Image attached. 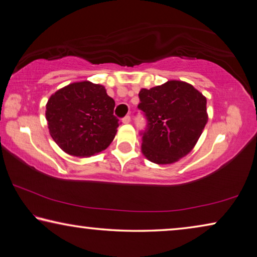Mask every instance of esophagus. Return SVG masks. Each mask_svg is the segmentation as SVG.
Listing matches in <instances>:
<instances>
[{"label":"esophagus","instance_id":"34e87169","mask_svg":"<svg viewBox=\"0 0 257 257\" xmlns=\"http://www.w3.org/2000/svg\"><path fill=\"white\" fill-rule=\"evenodd\" d=\"M122 122L123 123H129L130 122V115H125L124 118L122 119Z\"/></svg>","mask_w":257,"mask_h":257}]
</instances>
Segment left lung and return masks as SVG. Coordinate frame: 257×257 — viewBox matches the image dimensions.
Masks as SVG:
<instances>
[{
    "instance_id": "obj_1",
    "label": "left lung",
    "mask_w": 257,
    "mask_h": 257,
    "mask_svg": "<svg viewBox=\"0 0 257 257\" xmlns=\"http://www.w3.org/2000/svg\"><path fill=\"white\" fill-rule=\"evenodd\" d=\"M147 124L142 152L153 163L171 164L189 154L208 121L207 99L185 82L169 81L139 92Z\"/></svg>"
}]
</instances>
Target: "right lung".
Instances as JSON below:
<instances>
[{
	"label": "right lung",
	"mask_w": 257,
	"mask_h": 257,
	"mask_svg": "<svg viewBox=\"0 0 257 257\" xmlns=\"http://www.w3.org/2000/svg\"><path fill=\"white\" fill-rule=\"evenodd\" d=\"M114 104L100 84H69L51 95L46 105L50 136L65 153L76 157L104 151L120 124Z\"/></svg>",
	"instance_id": "right-lung-1"
}]
</instances>
